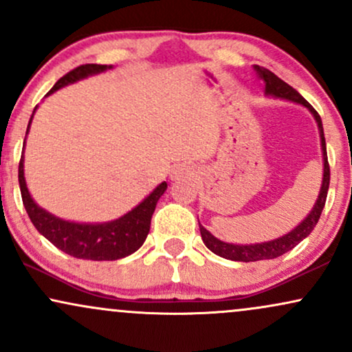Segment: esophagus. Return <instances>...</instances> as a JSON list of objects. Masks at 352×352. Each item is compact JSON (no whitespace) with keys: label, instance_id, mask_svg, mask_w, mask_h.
<instances>
[{"label":"esophagus","instance_id":"1","mask_svg":"<svg viewBox=\"0 0 352 352\" xmlns=\"http://www.w3.org/2000/svg\"><path fill=\"white\" fill-rule=\"evenodd\" d=\"M190 175V170L188 168H184V167H177V168H173L172 170V179L173 180H179V179H182V177H188Z\"/></svg>","mask_w":352,"mask_h":352}]
</instances>
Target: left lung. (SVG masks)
Segmentation results:
<instances>
[{
  "label": "left lung",
  "mask_w": 352,
  "mask_h": 352,
  "mask_svg": "<svg viewBox=\"0 0 352 352\" xmlns=\"http://www.w3.org/2000/svg\"><path fill=\"white\" fill-rule=\"evenodd\" d=\"M254 71H256V76L265 82V91L266 94L274 96V98L288 99L293 100V102L302 104L305 107H308L311 112H313L314 119H316L318 127H319V135H321V147H322V159H324V175H322V185L321 192H319V197L314 204V208L311 210V213L305 220L298 225L293 232H289L288 235L276 238L273 241H265V243H256V245H232L225 243V241H220L215 238L212 233L208 232L207 228H204L200 225V233L201 240L207 245L208 250H212L213 253L218 254L221 258H227V260L233 261H260V260H273V258L281 256L289 250H293L300 241L305 240L306 236L313 232L314 227L318 225L319 217H321L322 208H324L326 197H328V188H329V162H328V153H326V140H324V132H322V122L321 117L316 111H314L313 106L306 100L296 89H293L289 84H286L285 80L278 78L276 74H273L272 71L265 69V67L254 66Z\"/></svg>",
  "instance_id": "8db88e82"
}]
</instances>
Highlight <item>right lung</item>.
Here are the masks:
<instances>
[{
	"label": "right lung",
	"instance_id": "add662e5",
	"mask_svg": "<svg viewBox=\"0 0 352 352\" xmlns=\"http://www.w3.org/2000/svg\"><path fill=\"white\" fill-rule=\"evenodd\" d=\"M106 69V64H82V66H78L76 69L67 72L66 76H63L47 94H52L54 91L66 86V84L76 82V80L87 78L91 74H98V72ZM30 125H28V131H30ZM18 179L19 188H21L23 205L36 230L44 238H47L56 248L63 250L64 253L71 254L74 258L94 261L119 260V258L129 256V254L137 252L148 235L151 220L157 201L167 190V182H162L142 204L137 205L132 212L125 213L119 220L100 225H86L60 220V218H56L50 212H46V210H43L34 204L30 192H28L26 182H24L23 157L19 160Z\"/></svg>",
	"mask_w": 352,
	"mask_h": 352
}]
</instances>
